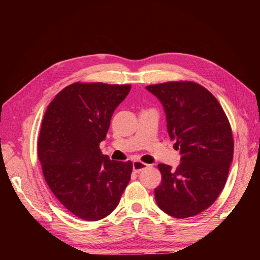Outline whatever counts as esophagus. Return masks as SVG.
<instances>
[{
  "mask_svg": "<svg viewBox=\"0 0 260 260\" xmlns=\"http://www.w3.org/2000/svg\"><path fill=\"white\" fill-rule=\"evenodd\" d=\"M147 167H148V165H146L144 162H141L139 160H135L132 164V169L135 172H140V171H142L143 169H145Z\"/></svg>",
  "mask_w": 260,
  "mask_h": 260,
  "instance_id": "34e87169",
  "label": "esophagus"
}]
</instances>
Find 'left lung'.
Listing matches in <instances>:
<instances>
[{
    "label": "left lung",
    "instance_id": "obj_1",
    "mask_svg": "<svg viewBox=\"0 0 260 260\" xmlns=\"http://www.w3.org/2000/svg\"><path fill=\"white\" fill-rule=\"evenodd\" d=\"M146 90L161 103L168 135L181 155L177 169L158 165L162 180L154 191L157 206L175 218L193 217L212 205L224 187L234 147L229 120L216 98L195 82Z\"/></svg>",
    "mask_w": 260,
    "mask_h": 260
}]
</instances>
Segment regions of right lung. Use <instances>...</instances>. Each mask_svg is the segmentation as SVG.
<instances>
[{
  "instance_id": "obj_1",
  "label": "right lung",
  "mask_w": 260,
  "mask_h": 260,
  "mask_svg": "<svg viewBox=\"0 0 260 260\" xmlns=\"http://www.w3.org/2000/svg\"><path fill=\"white\" fill-rule=\"evenodd\" d=\"M130 89V84H70L43 117L38 151L46 183L62 206L86 221L111 214L130 181L132 162L111 160L99 147Z\"/></svg>"
}]
</instances>
